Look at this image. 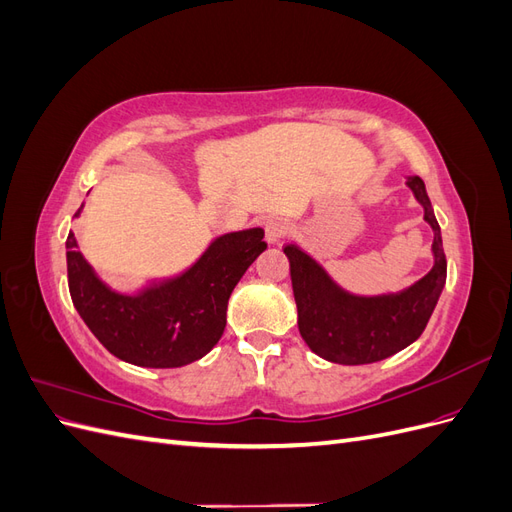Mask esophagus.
<instances>
[{"instance_id": "1", "label": "esophagus", "mask_w": 512, "mask_h": 512, "mask_svg": "<svg viewBox=\"0 0 512 512\" xmlns=\"http://www.w3.org/2000/svg\"><path fill=\"white\" fill-rule=\"evenodd\" d=\"M262 228H265V241L269 245L280 243L282 237L288 232V224L282 218H269L262 222Z\"/></svg>"}]
</instances>
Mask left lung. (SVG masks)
Listing matches in <instances>:
<instances>
[{"label":"left lung","mask_w":512,"mask_h":512,"mask_svg":"<svg viewBox=\"0 0 512 512\" xmlns=\"http://www.w3.org/2000/svg\"><path fill=\"white\" fill-rule=\"evenodd\" d=\"M423 220L433 230L431 271L399 292L354 294L339 286L301 245L288 243L290 280L299 312V333L309 350L339 365H365L408 348L425 331L446 284L440 224L421 177H408Z\"/></svg>","instance_id":"obj_1"}]
</instances>
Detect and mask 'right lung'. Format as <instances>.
<instances>
[{"label":"right lung","instance_id":"right-lung-1","mask_svg":"<svg viewBox=\"0 0 512 512\" xmlns=\"http://www.w3.org/2000/svg\"><path fill=\"white\" fill-rule=\"evenodd\" d=\"M81 211L83 205L74 218ZM262 237V228L226 232L215 237L183 273L128 294L102 280L70 232L66 241L70 297L89 331L117 359L151 369L190 365L220 342L232 290L267 250Z\"/></svg>","mask_w":512,"mask_h":512}]
</instances>
